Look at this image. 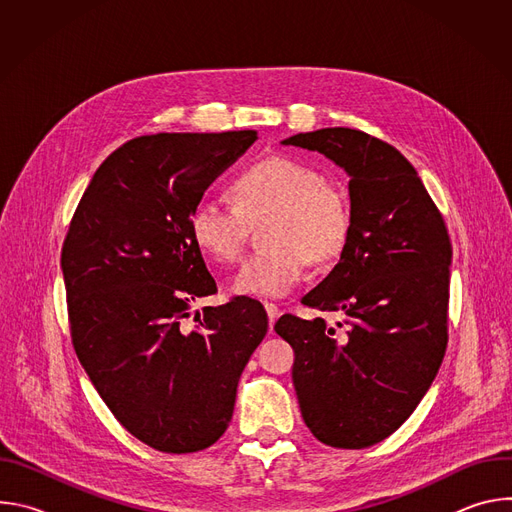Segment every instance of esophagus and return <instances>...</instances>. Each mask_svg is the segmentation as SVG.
Here are the masks:
<instances>
[{
    "mask_svg": "<svg viewBox=\"0 0 512 512\" xmlns=\"http://www.w3.org/2000/svg\"><path fill=\"white\" fill-rule=\"evenodd\" d=\"M265 312H267V318H269V326L273 328V324H275V320L279 318L281 310H279L275 304H265Z\"/></svg>",
    "mask_w": 512,
    "mask_h": 512,
    "instance_id": "34e87169",
    "label": "esophagus"
}]
</instances>
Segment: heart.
I'll return each mask as SVG.
<instances>
[{
	"label": "heart",
	"mask_w": 512,
	"mask_h": 512,
	"mask_svg": "<svg viewBox=\"0 0 512 512\" xmlns=\"http://www.w3.org/2000/svg\"><path fill=\"white\" fill-rule=\"evenodd\" d=\"M237 204L202 198L190 212L194 241L216 261L243 255L251 223L271 216L267 247L251 255L233 279L237 294L283 298L306 275L308 261L328 263L348 243L352 212L344 192L298 158L269 156L247 166L235 180Z\"/></svg>",
	"instance_id": "1"
}]
</instances>
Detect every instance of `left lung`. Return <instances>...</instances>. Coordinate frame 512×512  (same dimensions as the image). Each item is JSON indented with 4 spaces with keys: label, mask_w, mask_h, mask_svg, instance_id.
I'll use <instances>...</instances> for the list:
<instances>
[{
    "label": "left lung",
    "mask_w": 512,
    "mask_h": 512,
    "mask_svg": "<svg viewBox=\"0 0 512 512\" xmlns=\"http://www.w3.org/2000/svg\"><path fill=\"white\" fill-rule=\"evenodd\" d=\"M283 145L320 152L350 176L352 231L336 267L302 304L340 312L283 314L275 332L294 348L302 417L332 448L383 442L415 411L448 346L452 243L442 212L407 158L350 127L298 133Z\"/></svg>",
    "instance_id": "left-lung-1"
}]
</instances>
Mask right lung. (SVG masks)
<instances>
[{"mask_svg":"<svg viewBox=\"0 0 512 512\" xmlns=\"http://www.w3.org/2000/svg\"><path fill=\"white\" fill-rule=\"evenodd\" d=\"M257 131L129 139L95 172L62 245L72 346L117 421L139 442L190 454L225 433L245 364L267 334L257 300L216 294L190 212Z\"/></svg>","mask_w":512,"mask_h":512,"instance_id":"add662e5","label":"right lung"}]
</instances>
